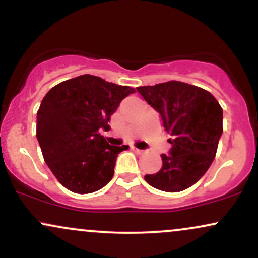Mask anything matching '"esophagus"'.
Instances as JSON below:
<instances>
[{"mask_svg": "<svg viewBox=\"0 0 258 258\" xmlns=\"http://www.w3.org/2000/svg\"><path fill=\"white\" fill-rule=\"evenodd\" d=\"M132 150H133V152H135V153H137V154H142V153H143V150H142V149H137V148H135V147H132Z\"/></svg>", "mask_w": 258, "mask_h": 258, "instance_id": "34e87169", "label": "esophagus"}]
</instances>
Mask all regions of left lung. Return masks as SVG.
I'll return each mask as SVG.
<instances>
[{
	"label": "left lung",
	"instance_id": "1",
	"mask_svg": "<svg viewBox=\"0 0 258 258\" xmlns=\"http://www.w3.org/2000/svg\"><path fill=\"white\" fill-rule=\"evenodd\" d=\"M138 93L159 112L170 133L162 167L144 179L154 188L177 193L199 180L214 161L223 132V110L210 92L180 81L137 87Z\"/></svg>",
	"mask_w": 258,
	"mask_h": 258
}]
</instances>
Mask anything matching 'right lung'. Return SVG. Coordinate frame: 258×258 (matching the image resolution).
I'll return each instance as SVG.
<instances>
[{"label": "right lung", "instance_id": "1", "mask_svg": "<svg viewBox=\"0 0 258 258\" xmlns=\"http://www.w3.org/2000/svg\"><path fill=\"white\" fill-rule=\"evenodd\" d=\"M133 92L128 86L86 74L60 82L44 96L36 137L44 161L61 185L88 194L110 182L117 155L127 146H111L99 130L108 128L121 100Z\"/></svg>", "mask_w": 258, "mask_h": 258}]
</instances>
